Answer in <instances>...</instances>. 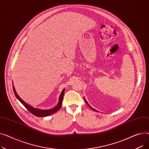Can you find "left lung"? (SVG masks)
I'll list each match as a JSON object with an SVG mask.
<instances>
[{
  "instance_id": "obj_1",
  "label": "left lung",
  "mask_w": 149,
  "mask_h": 149,
  "mask_svg": "<svg viewBox=\"0 0 149 149\" xmlns=\"http://www.w3.org/2000/svg\"><path fill=\"white\" fill-rule=\"evenodd\" d=\"M84 101H85V102H86V104H87V105H88V106H89V107H90V108H91V109H92V110H93V111H97V112H98L97 111H96V110H95V109H93L92 107H91V106H89V104H88V103L87 102V101H86V100H85V98H84Z\"/></svg>"
}]
</instances>
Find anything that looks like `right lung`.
<instances>
[{"label":"right lung","instance_id":"add662e5","mask_svg":"<svg viewBox=\"0 0 149 149\" xmlns=\"http://www.w3.org/2000/svg\"><path fill=\"white\" fill-rule=\"evenodd\" d=\"M13 91L14 94L16 97V98L20 101V102L24 106L27 110L30 112L31 113H33V115H34L36 116H39V117H43V116H47L51 115L54 113H56V112H57L59 109L61 108V104H62V100L63 98V95H64V93H65V89L63 90V91L61 92V94L60 95L59 97V102L58 103V105L55 107L53 109H49V110H41V109H36L33 107H32L31 106L28 104L27 103H26L25 101H23V100H22L19 97V95L17 94L16 92H15V88L14 87V86H13Z\"/></svg>","mask_w":149,"mask_h":149}]
</instances>
